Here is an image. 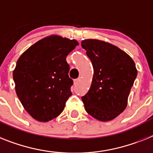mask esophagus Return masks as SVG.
Listing matches in <instances>:
<instances>
[{"label": "esophagus", "mask_w": 153, "mask_h": 153, "mask_svg": "<svg viewBox=\"0 0 153 153\" xmlns=\"http://www.w3.org/2000/svg\"><path fill=\"white\" fill-rule=\"evenodd\" d=\"M81 80H82V77H79V78L78 79H75V80H74V85L78 84V83H79Z\"/></svg>", "instance_id": "esophagus-1"}]
</instances>
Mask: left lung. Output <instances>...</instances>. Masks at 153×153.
I'll return each mask as SVG.
<instances>
[{"label": "left lung", "mask_w": 153, "mask_h": 153, "mask_svg": "<svg viewBox=\"0 0 153 153\" xmlns=\"http://www.w3.org/2000/svg\"><path fill=\"white\" fill-rule=\"evenodd\" d=\"M81 45L94 70L90 88L82 97L85 110L100 121L114 120L128 106L138 74L135 64L127 53L105 41L85 39Z\"/></svg>", "instance_id": "1"}]
</instances>
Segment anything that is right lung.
Instances as JSON below:
<instances>
[{"label": "right lung", "instance_id": "obj_1", "mask_svg": "<svg viewBox=\"0 0 153 153\" xmlns=\"http://www.w3.org/2000/svg\"><path fill=\"white\" fill-rule=\"evenodd\" d=\"M79 45L75 39L51 35L27 49L13 71L15 92L23 107L39 122L58 117L71 96L66 57Z\"/></svg>", "mask_w": 153, "mask_h": 153}]
</instances>
